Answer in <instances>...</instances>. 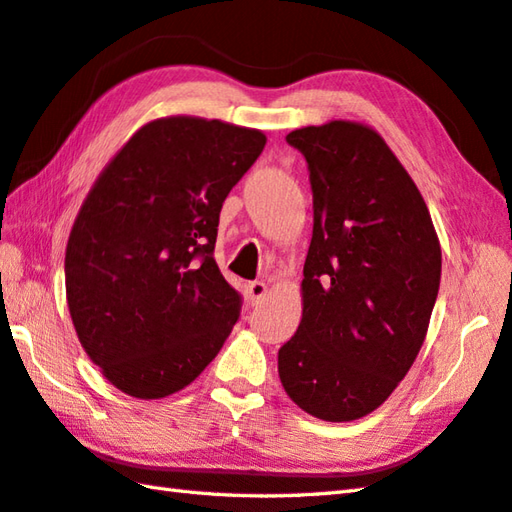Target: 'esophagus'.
<instances>
[{
    "mask_svg": "<svg viewBox=\"0 0 512 512\" xmlns=\"http://www.w3.org/2000/svg\"><path fill=\"white\" fill-rule=\"evenodd\" d=\"M266 292H268V286L264 281H250L246 286V297L250 301V306H257V303L266 297Z\"/></svg>",
    "mask_w": 512,
    "mask_h": 512,
    "instance_id": "1",
    "label": "esophagus"
}]
</instances>
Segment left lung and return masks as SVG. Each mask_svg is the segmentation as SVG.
Masks as SVG:
<instances>
[{
  "label": "left lung",
  "mask_w": 512,
  "mask_h": 512,
  "mask_svg": "<svg viewBox=\"0 0 512 512\" xmlns=\"http://www.w3.org/2000/svg\"><path fill=\"white\" fill-rule=\"evenodd\" d=\"M286 140L308 162L314 226L279 378L310 416L350 422L383 405L416 361L442 250L416 182L372 127L330 121Z\"/></svg>",
  "instance_id": "obj_1"
}]
</instances>
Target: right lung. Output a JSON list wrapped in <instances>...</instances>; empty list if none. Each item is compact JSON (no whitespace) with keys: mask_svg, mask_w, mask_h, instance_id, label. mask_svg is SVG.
I'll return each mask as SVG.
<instances>
[{"mask_svg":"<svg viewBox=\"0 0 512 512\" xmlns=\"http://www.w3.org/2000/svg\"><path fill=\"white\" fill-rule=\"evenodd\" d=\"M264 145L259 129L156 118L96 178L65 248V297L116 389L171 396L222 350L242 297L213 259L217 224Z\"/></svg>","mask_w":512,"mask_h":512,"instance_id":"right-lung-1","label":"right lung"}]
</instances>
